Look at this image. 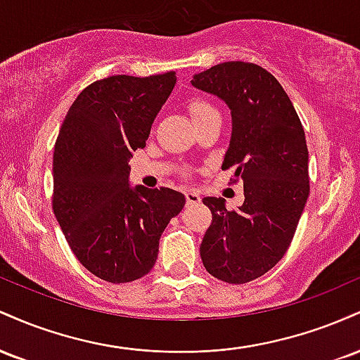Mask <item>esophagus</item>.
Segmentation results:
<instances>
[{"mask_svg":"<svg viewBox=\"0 0 360 360\" xmlns=\"http://www.w3.org/2000/svg\"><path fill=\"white\" fill-rule=\"evenodd\" d=\"M186 201H188V205H196V203H200L201 198H200V194H198V193L188 191V193H186Z\"/></svg>","mask_w":360,"mask_h":360,"instance_id":"1","label":"esophagus"}]
</instances>
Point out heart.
<instances>
[{"instance_id": "b5f03b06", "label": "heart", "mask_w": 360, "mask_h": 360, "mask_svg": "<svg viewBox=\"0 0 360 360\" xmlns=\"http://www.w3.org/2000/svg\"><path fill=\"white\" fill-rule=\"evenodd\" d=\"M188 108L194 122H200V120L210 117V115H217V110L208 101L201 100V98H194V100L189 101Z\"/></svg>"}]
</instances>
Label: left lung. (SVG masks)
Returning <instances> with one entry per match:
<instances>
[{
	"label": "left lung",
	"mask_w": 360,
	"mask_h": 360,
	"mask_svg": "<svg viewBox=\"0 0 360 360\" xmlns=\"http://www.w3.org/2000/svg\"><path fill=\"white\" fill-rule=\"evenodd\" d=\"M191 84L230 108L232 139L221 167L235 166L245 196L232 212L223 198H205L213 220L201 242V260L217 279L249 283L283 259L307 205L303 125L283 86L257 64L223 62L194 74Z\"/></svg>",
	"instance_id": "obj_1"
}]
</instances>
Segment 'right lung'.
<instances>
[{"label":"right lung","instance_id":"obj_1","mask_svg":"<svg viewBox=\"0 0 360 360\" xmlns=\"http://www.w3.org/2000/svg\"><path fill=\"white\" fill-rule=\"evenodd\" d=\"M176 72L110 76L82 89L53 148L52 208L77 260L108 283H131L154 267L160 235L186 198L169 188H131V152L174 89Z\"/></svg>","mask_w":360,"mask_h":360}]
</instances>
